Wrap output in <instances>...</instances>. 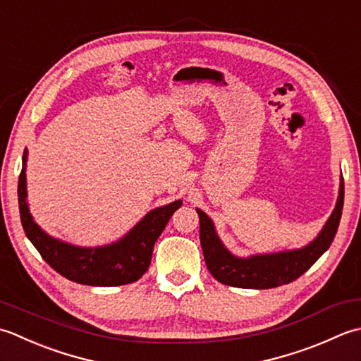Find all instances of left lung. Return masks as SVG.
Segmentation results:
<instances>
[{"mask_svg":"<svg viewBox=\"0 0 361 361\" xmlns=\"http://www.w3.org/2000/svg\"><path fill=\"white\" fill-rule=\"evenodd\" d=\"M343 202L344 182L340 185V195L334 213L330 215L324 229L310 245L298 251L254 255L249 259H238L227 251L219 241L210 218L202 210L196 209L200 215V238L205 264L218 282L238 288H276L296 281L332 245L340 226Z\"/></svg>","mask_w":361,"mask_h":361,"instance_id":"8db88e82","label":"left lung"}]
</instances>
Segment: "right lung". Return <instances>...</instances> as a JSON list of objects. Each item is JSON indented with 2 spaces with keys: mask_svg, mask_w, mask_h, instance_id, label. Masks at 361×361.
Listing matches in <instances>:
<instances>
[{
  "mask_svg": "<svg viewBox=\"0 0 361 361\" xmlns=\"http://www.w3.org/2000/svg\"><path fill=\"white\" fill-rule=\"evenodd\" d=\"M26 159L18 178V207L21 224L29 241L51 268L68 281L90 286H116L138 281L148 271L154 243L157 241L182 201H174L149 212L126 237L102 247H78L51 238L29 213L26 202Z\"/></svg>",
  "mask_w": 361,
  "mask_h": 361,
  "instance_id": "add662e5",
  "label": "right lung"
}]
</instances>
